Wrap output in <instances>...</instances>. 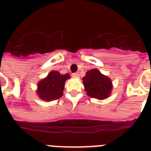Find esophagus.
Masks as SVG:
<instances>
[{"instance_id":"34e87169","label":"esophagus","mask_w":151,"mask_h":151,"mask_svg":"<svg viewBox=\"0 0 151 151\" xmlns=\"http://www.w3.org/2000/svg\"><path fill=\"white\" fill-rule=\"evenodd\" d=\"M72 76H73V77H75V78H78V77L79 76V74H78V73H74L72 74Z\"/></svg>"}]
</instances>
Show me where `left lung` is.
I'll use <instances>...</instances> for the list:
<instances>
[{
    "label": "left lung",
    "instance_id": "8db88e82",
    "mask_svg": "<svg viewBox=\"0 0 151 151\" xmlns=\"http://www.w3.org/2000/svg\"><path fill=\"white\" fill-rule=\"evenodd\" d=\"M82 79L85 91L90 97L103 100L110 95L113 88L111 80L101 74L97 69L88 71Z\"/></svg>",
    "mask_w": 151,
    "mask_h": 151
}]
</instances>
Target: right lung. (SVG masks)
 <instances>
[{
    "mask_svg": "<svg viewBox=\"0 0 151 151\" xmlns=\"http://www.w3.org/2000/svg\"><path fill=\"white\" fill-rule=\"evenodd\" d=\"M69 78L68 73L61 75L59 72L51 71L38 84V95L47 101L58 99L62 97L65 82Z\"/></svg>",
    "mask_w": 151,
    "mask_h": 151,
    "instance_id": "add662e5",
    "label": "right lung"
}]
</instances>
